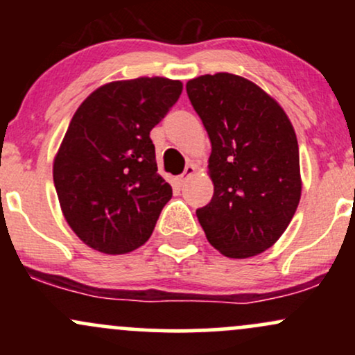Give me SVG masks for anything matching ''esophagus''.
I'll use <instances>...</instances> for the list:
<instances>
[{
	"label": "esophagus",
	"mask_w": 355,
	"mask_h": 355,
	"mask_svg": "<svg viewBox=\"0 0 355 355\" xmlns=\"http://www.w3.org/2000/svg\"><path fill=\"white\" fill-rule=\"evenodd\" d=\"M195 172H197V166H195L193 164L187 165V166H185V172H183V173L180 175V177H177V183H180V185H183V183L189 180V178H190L191 175H193Z\"/></svg>",
	"instance_id": "34e87169"
}]
</instances>
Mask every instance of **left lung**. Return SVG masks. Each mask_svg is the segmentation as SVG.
<instances>
[{"label": "left lung", "mask_w": 355, "mask_h": 355, "mask_svg": "<svg viewBox=\"0 0 355 355\" xmlns=\"http://www.w3.org/2000/svg\"><path fill=\"white\" fill-rule=\"evenodd\" d=\"M191 107L209 133L214 197L197 210L222 255L248 259L270 248L302 193L299 144L287 113L254 81L232 73L189 80Z\"/></svg>", "instance_id": "left-lung-1"}]
</instances>
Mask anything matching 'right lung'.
<instances>
[{"label": "right lung", "instance_id": "obj_1", "mask_svg": "<svg viewBox=\"0 0 355 355\" xmlns=\"http://www.w3.org/2000/svg\"><path fill=\"white\" fill-rule=\"evenodd\" d=\"M182 81L141 76L101 85L73 115L53 162L71 230L101 254H128L150 239L172 187L157 173L150 132Z\"/></svg>", "mask_w": 355, "mask_h": 355}]
</instances>
